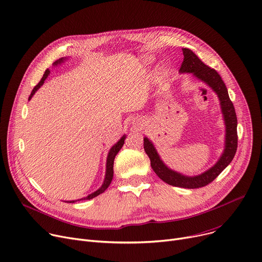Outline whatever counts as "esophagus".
<instances>
[{
	"mask_svg": "<svg viewBox=\"0 0 262 262\" xmlns=\"http://www.w3.org/2000/svg\"><path fill=\"white\" fill-rule=\"evenodd\" d=\"M136 122H137V123H138V121H136Z\"/></svg>",
	"mask_w": 262,
	"mask_h": 262,
	"instance_id": "34e87169",
	"label": "esophagus"
}]
</instances>
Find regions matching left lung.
<instances>
[{
    "mask_svg": "<svg viewBox=\"0 0 262 262\" xmlns=\"http://www.w3.org/2000/svg\"><path fill=\"white\" fill-rule=\"evenodd\" d=\"M182 51L184 59L179 72L193 74L196 78L200 79L201 81L205 82L208 86L212 87V90L218 95L226 132L224 151L218 162L213 167L204 171L201 175L188 177L168 168L162 162L154 144L147 138H144L143 144L144 150L150 160L151 168L161 180L172 186H178L183 188H199L214 181L220 175V172L232 162L238 145L237 117L233 102L229 97L228 89H226V86L222 81L220 75L214 68L205 65L190 49L182 48Z\"/></svg>",
    "mask_w": 262,
    "mask_h": 262,
    "instance_id": "left-lung-1",
    "label": "left lung"
}]
</instances>
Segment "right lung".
<instances>
[{
	"label": "right lung",
	"mask_w": 262,
	"mask_h": 262,
	"mask_svg": "<svg viewBox=\"0 0 262 262\" xmlns=\"http://www.w3.org/2000/svg\"><path fill=\"white\" fill-rule=\"evenodd\" d=\"M64 61V58H61V59H59V60H57L55 63H54V65H58V64H60L61 62H63ZM49 71L48 69H46L45 71V73H44V75H43V77H42V79H41V81L33 87V90H32V92H31V94H30V96H29V98H28V100H30L31 99V97L34 95V93H36L40 87L43 85V83H44V81L46 80V78L48 77V75H49ZM125 135L122 137L120 140L110 149V152H108V156H107V161H106V173H105V179H104V182H103V184H102V186L99 188V189H97L96 191H94L93 194H91V195H89L87 197H84V198H82V199H79V200H90V199H93V198H95V197H97L98 195H100V194H102V193H104V191H105V189L110 186V184H111V182H112V180H113V176H114V160H115V157L117 156V154L119 152V150L121 149V147L123 146V144H124V140H125ZM79 200H76V201H79ZM75 200H73V201H66V202H69V203H74V202H76Z\"/></svg>",
	"instance_id": "right-lung-1"
}]
</instances>
